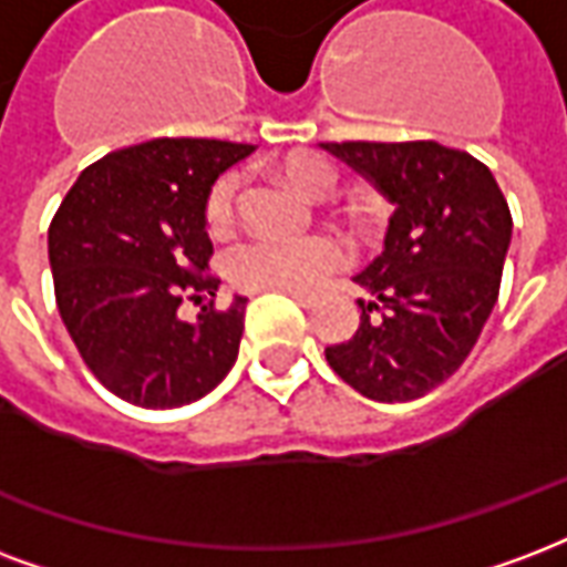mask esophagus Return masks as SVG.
<instances>
[{
    "label": "esophagus",
    "mask_w": 567,
    "mask_h": 567,
    "mask_svg": "<svg viewBox=\"0 0 567 567\" xmlns=\"http://www.w3.org/2000/svg\"><path fill=\"white\" fill-rule=\"evenodd\" d=\"M297 300V303L303 306V309H312V306H318V297L316 295H291Z\"/></svg>",
    "instance_id": "esophagus-1"
}]
</instances>
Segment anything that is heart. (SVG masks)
Returning a JSON list of instances; mask_svg holds the SVG:
<instances>
[{"instance_id":"obj_1","label":"heart","mask_w":567,"mask_h":567,"mask_svg":"<svg viewBox=\"0 0 567 567\" xmlns=\"http://www.w3.org/2000/svg\"><path fill=\"white\" fill-rule=\"evenodd\" d=\"M288 183L300 192L324 195L333 183V165L318 153H297L282 165ZM237 207V177L221 174L209 183L204 198V221L209 230H225ZM348 258L346 243L333 234L306 237H249L234 246L225 261L230 285L243 291H282L303 295L316 291L327 276L339 270Z\"/></svg>"}]
</instances>
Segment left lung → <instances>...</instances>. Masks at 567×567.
I'll list each match as a JSON object with an SVG mask.
<instances>
[{
  "label": "left lung",
  "instance_id": "1",
  "mask_svg": "<svg viewBox=\"0 0 567 567\" xmlns=\"http://www.w3.org/2000/svg\"><path fill=\"white\" fill-rule=\"evenodd\" d=\"M393 204L384 251L354 276V337L324 348L339 379L375 402L421 400L463 367L498 300L511 209L489 167L435 141L321 144Z\"/></svg>",
  "mask_w": 567,
  "mask_h": 567
}]
</instances>
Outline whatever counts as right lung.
<instances>
[{"label":"right lung","mask_w":567,"mask_h":567,"mask_svg":"<svg viewBox=\"0 0 567 567\" xmlns=\"http://www.w3.org/2000/svg\"><path fill=\"white\" fill-rule=\"evenodd\" d=\"M255 146L155 137L104 155L62 198L48 230L62 324L104 388L141 409L207 396L240 351L246 297L186 321L216 297L204 198Z\"/></svg>","instance_id":"1"}]
</instances>
